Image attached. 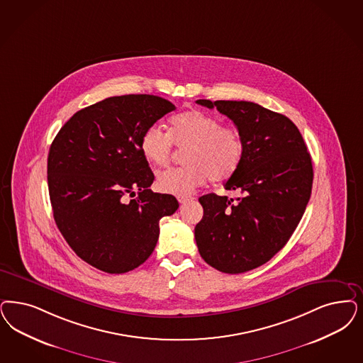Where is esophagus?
<instances>
[{
	"instance_id": "obj_1",
	"label": "esophagus",
	"mask_w": 363,
	"mask_h": 363,
	"mask_svg": "<svg viewBox=\"0 0 363 363\" xmlns=\"http://www.w3.org/2000/svg\"><path fill=\"white\" fill-rule=\"evenodd\" d=\"M191 200H193L191 196H181V197H178L179 203H186V202H190Z\"/></svg>"
}]
</instances>
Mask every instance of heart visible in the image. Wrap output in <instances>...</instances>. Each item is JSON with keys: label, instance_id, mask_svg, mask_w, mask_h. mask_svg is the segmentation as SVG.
Segmentation results:
<instances>
[{"label": "heart", "instance_id": "1", "mask_svg": "<svg viewBox=\"0 0 363 363\" xmlns=\"http://www.w3.org/2000/svg\"><path fill=\"white\" fill-rule=\"evenodd\" d=\"M174 145L186 149L184 167L161 172L158 189L174 196H188L209 178L218 182L235 174L244 157V142L238 130L225 127L211 113L191 110L172 119L170 130L151 125L143 131L139 147L147 162L166 166L174 155Z\"/></svg>", "mask_w": 363, "mask_h": 363}]
</instances>
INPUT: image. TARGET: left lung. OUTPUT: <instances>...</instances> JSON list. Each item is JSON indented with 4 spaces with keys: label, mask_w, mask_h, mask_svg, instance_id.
<instances>
[{
    "label": "left lung",
    "mask_w": 363,
    "mask_h": 363,
    "mask_svg": "<svg viewBox=\"0 0 363 363\" xmlns=\"http://www.w3.org/2000/svg\"><path fill=\"white\" fill-rule=\"evenodd\" d=\"M197 103L216 107L235 123L244 157L224 185L241 197H200L203 216L194 238L213 268L242 274L271 260L295 232L311 197V155L298 127L281 113L244 100Z\"/></svg>",
    "instance_id": "1"
}]
</instances>
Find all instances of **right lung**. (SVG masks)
Returning a JSON list of instances; mask_svg holds the SVG:
<instances>
[{"label":"right lung","mask_w":363,"mask_h":363,"mask_svg":"<svg viewBox=\"0 0 363 363\" xmlns=\"http://www.w3.org/2000/svg\"><path fill=\"white\" fill-rule=\"evenodd\" d=\"M174 110L154 95L107 98L77 111L50 145L55 223L76 255L103 272L125 274L145 263L160 220L179 206L174 196L149 189L154 174L139 147L143 131Z\"/></svg>","instance_id":"obj_1"}]
</instances>
